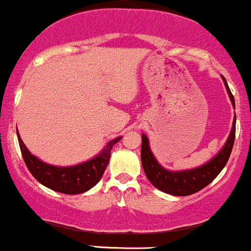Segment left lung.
<instances>
[{
	"label": "left lung",
	"instance_id": "1",
	"mask_svg": "<svg viewBox=\"0 0 251 251\" xmlns=\"http://www.w3.org/2000/svg\"><path fill=\"white\" fill-rule=\"evenodd\" d=\"M223 81L226 88L227 95H229L230 100H231L232 106L235 108V100L227 86L226 80L224 77ZM235 131H236V115L233 118L232 128L230 135L227 136L226 142L223 148L216 154L210 161L199 167L191 168V170H181V171H170L167 168L162 167L159 161L154 156L151 151V146H149V140L146 134H142V146H141V161H142L143 170H145L146 176L149 181L153 184L154 187L162 192L172 194V196H190L198 191H201L205 186L212 182L216 176L221 173L224 166L226 165L229 160L230 154H231L233 141H235Z\"/></svg>",
	"mask_w": 251,
	"mask_h": 251
}]
</instances>
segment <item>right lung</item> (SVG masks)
Instances as JSON below:
<instances>
[{"mask_svg":"<svg viewBox=\"0 0 251 251\" xmlns=\"http://www.w3.org/2000/svg\"><path fill=\"white\" fill-rule=\"evenodd\" d=\"M20 149L25 163L32 176L44 186L65 194H79L89 191L100 181L110 160L112 146L122 139L118 136L109 141L100 153L85 162L73 166H54L41 161L25 146L16 129Z\"/></svg>","mask_w":251,"mask_h":251,"instance_id":"add662e5","label":"right lung"}]
</instances>
